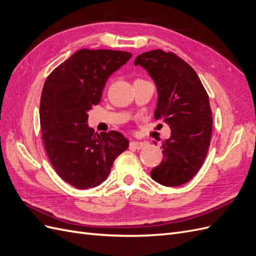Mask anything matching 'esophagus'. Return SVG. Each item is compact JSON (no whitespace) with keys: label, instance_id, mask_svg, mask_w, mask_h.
Wrapping results in <instances>:
<instances>
[{"label":"esophagus","instance_id":"34e87169","mask_svg":"<svg viewBox=\"0 0 256 256\" xmlns=\"http://www.w3.org/2000/svg\"><path fill=\"white\" fill-rule=\"evenodd\" d=\"M146 145H147V143H145V142H138V141H131L129 143L130 148H134V150H142L143 147H145Z\"/></svg>","mask_w":256,"mask_h":256}]
</instances>
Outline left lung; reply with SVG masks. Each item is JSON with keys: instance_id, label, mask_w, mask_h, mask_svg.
<instances>
[{"instance_id": "obj_1", "label": "left lung", "mask_w": 256, "mask_h": 256, "mask_svg": "<svg viewBox=\"0 0 256 256\" xmlns=\"http://www.w3.org/2000/svg\"><path fill=\"white\" fill-rule=\"evenodd\" d=\"M134 65L144 67L157 85L154 120H162L171 128V138L161 146L164 159L150 176L166 187L182 186L198 172L210 144L212 116L208 94L194 69L173 52H144L136 58Z\"/></svg>"}]
</instances>
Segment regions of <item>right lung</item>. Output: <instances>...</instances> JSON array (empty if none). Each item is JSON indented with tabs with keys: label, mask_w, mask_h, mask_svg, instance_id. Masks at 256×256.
I'll return each instance as SVG.
<instances>
[{
	"label": "right lung",
	"mask_w": 256,
	"mask_h": 256,
	"mask_svg": "<svg viewBox=\"0 0 256 256\" xmlns=\"http://www.w3.org/2000/svg\"><path fill=\"white\" fill-rule=\"evenodd\" d=\"M131 58L126 51L81 49L47 76L40 118L46 152L56 174L76 189L104 182L128 141L118 131L95 134L88 111L102 100L108 78Z\"/></svg>",
	"instance_id": "right-lung-1"
}]
</instances>
